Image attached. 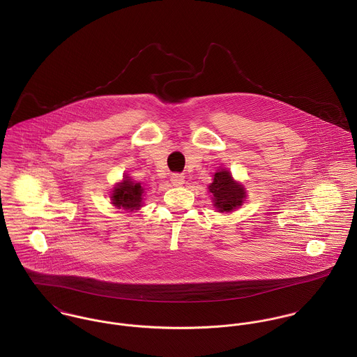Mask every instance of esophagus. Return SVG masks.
I'll use <instances>...</instances> for the list:
<instances>
[{
	"label": "esophagus",
	"instance_id": "34e87169",
	"mask_svg": "<svg viewBox=\"0 0 357 357\" xmlns=\"http://www.w3.org/2000/svg\"><path fill=\"white\" fill-rule=\"evenodd\" d=\"M185 182V176L182 174H172L171 175V183L174 186H181Z\"/></svg>",
	"mask_w": 357,
	"mask_h": 357
}]
</instances>
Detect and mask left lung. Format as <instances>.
Masks as SVG:
<instances>
[{"label": "left lung", "mask_w": 357, "mask_h": 357, "mask_svg": "<svg viewBox=\"0 0 357 357\" xmlns=\"http://www.w3.org/2000/svg\"><path fill=\"white\" fill-rule=\"evenodd\" d=\"M209 192L213 195V205L220 212H230L242 205L245 197L243 188L234 182L231 174L222 169L213 175V182L209 185Z\"/></svg>", "instance_id": "obj_1"}]
</instances>
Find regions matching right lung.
Returning a JSON list of instances; mask_svg holds the SVG:
<instances>
[{
  "label": "right lung",
  "mask_w": 357,
  "mask_h": 357,
  "mask_svg": "<svg viewBox=\"0 0 357 357\" xmlns=\"http://www.w3.org/2000/svg\"><path fill=\"white\" fill-rule=\"evenodd\" d=\"M142 193L144 189L139 183L131 182L127 176L123 181V183L118 185L112 193V204L118 208L134 211L139 209L142 202Z\"/></svg>",
  "instance_id": "obj_1"
}]
</instances>
